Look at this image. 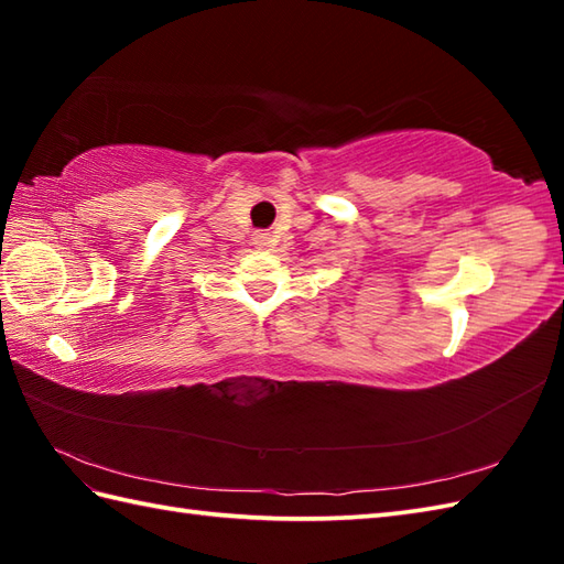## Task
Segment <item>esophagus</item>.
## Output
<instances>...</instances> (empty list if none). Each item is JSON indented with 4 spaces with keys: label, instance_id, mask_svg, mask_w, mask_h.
Instances as JSON below:
<instances>
[{
    "label": "esophagus",
    "instance_id": "esophagus-1",
    "mask_svg": "<svg viewBox=\"0 0 564 564\" xmlns=\"http://www.w3.org/2000/svg\"><path fill=\"white\" fill-rule=\"evenodd\" d=\"M254 245L261 249V247H269L271 245V235L269 232H254Z\"/></svg>",
    "mask_w": 564,
    "mask_h": 564
}]
</instances>
